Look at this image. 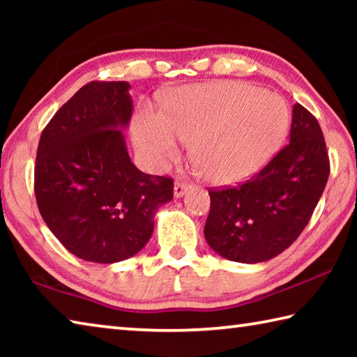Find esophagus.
<instances>
[{
  "mask_svg": "<svg viewBox=\"0 0 357 357\" xmlns=\"http://www.w3.org/2000/svg\"><path fill=\"white\" fill-rule=\"evenodd\" d=\"M189 189H190V184L184 183V181H176V184H174V197L176 198L183 197Z\"/></svg>",
  "mask_w": 357,
  "mask_h": 357,
  "instance_id": "obj_1",
  "label": "esophagus"
}]
</instances>
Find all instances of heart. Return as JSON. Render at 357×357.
Segmentation results:
<instances>
[{"label": "heart", "mask_w": 357, "mask_h": 357, "mask_svg": "<svg viewBox=\"0 0 357 357\" xmlns=\"http://www.w3.org/2000/svg\"><path fill=\"white\" fill-rule=\"evenodd\" d=\"M289 112L280 96L249 83L193 84L174 91L164 114L142 110L134 119V142L149 164L165 165L184 140L217 184L250 178L280 149Z\"/></svg>", "instance_id": "b5f03b06"}]
</instances>
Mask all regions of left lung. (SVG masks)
Listing matches in <instances>:
<instances>
[{"mask_svg": "<svg viewBox=\"0 0 357 357\" xmlns=\"http://www.w3.org/2000/svg\"><path fill=\"white\" fill-rule=\"evenodd\" d=\"M329 172L321 128L307 108L296 104L289 143L261 172L236 187L209 189L204 225L209 247L238 263L277 257L307 227Z\"/></svg>", "mask_w": 357, "mask_h": 357, "instance_id": "left-lung-1", "label": "left lung"}]
</instances>
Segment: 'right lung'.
Returning a JSON list of instances; mask_svg holds the SVG:
<instances>
[{
	"label": "right lung",
	"instance_id": "add662e5",
	"mask_svg": "<svg viewBox=\"0 0 357 357\" xmlns=\"http://www.w3.org/2000/svg\"><path fill=\"white\" fill-rule=\"evenodd\" d=\"M128 82H91L42 130L34 193L42 219L84 261L110 264L140 252L173 179L132 164L123 130L132 116Z\"/></svg>",
	"mask_w": 357,
	"mask_h": 357
}]
</instances>
